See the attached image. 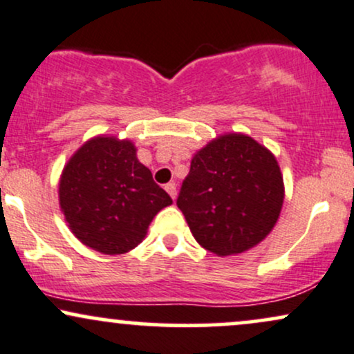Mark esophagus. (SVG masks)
I'll list each match as a JSON object with an SVG mask.
<instances>
[{"instance_id": "34e87169", "label": "esophagus", "mask_w": 354, "mask_h": 354, "mask_svg": "<svg viewBox=\"0 0 354 354\" xmlns=\"http://www.w3.org/2000/svg\"><path fill=\"white\" fill-rule=\"evenodd\" d=\"M165 189L168 191V194L173 198V200L176 198V183H168V185L165 186Z\"/></svg>"}]
</instances>
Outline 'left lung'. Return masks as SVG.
<instances>
[{
  "instance_id": "left-lung-1",
  "label": "left lung",
  "mask_w": 354,
  "mask_h": 354,
  "mask_svg": "<svg viewBox=\"0 0 354 354\" xmlns=\"http://www.w3.org/2000/svg\"><path fill=\"white\" fill-rule=\"evenodd\" d=\"M283 200V176L273 153L253 138L230 133L194 154L176 205L205 250L230 256L270 234Z\"/></svg>"
}]
</instances>
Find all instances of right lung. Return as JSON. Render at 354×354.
Wrapping results in <instances>:
<instances>
[{
	"mask_svg": "<svg viewBox=\"0 0 354 354\" xmlns=\"http://www.w3.org/2000/svg\"><path fill=\"white\" fill-rule=\"evenodd\" d=\"M173 203L136 158L131 141L96 136L70 158L59 180V206L76 238L103 254L143 241L153 218Z\"/></svg>",
	"mask_w": 354,
	"mask_h": 354,
	"instance_id": "right-lung-1",
	"label": "right lung"
}]
</instances>
